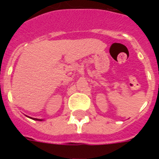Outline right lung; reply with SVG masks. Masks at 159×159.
Wrapping results in <instances>:
<instances>
[{
    "mask_svg": "<svg viewBox=\"0 0 159 159\" xmlns=\"http://www.w3.org/2000/svg\"><path fill=\"white\" fill-rule=\"evenodd\" d=\"M30 118H31V119H34V120H36V121H43L42 119H38V118H32V117H30Z\"/></svg>",
    "mask_w": 159,
    "mask_h": 159,
    "instance_id": "obj_1",
    "label": "right lung"
}]
</instances>
